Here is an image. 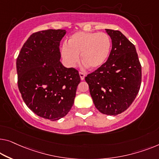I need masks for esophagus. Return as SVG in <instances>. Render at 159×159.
<instances>
[{"label": "esophagus", "mask_w": 159, "mask_h": 159, "mask_svg": "<svg viewBox=\"0 0 159 159\" xmlns=\"http://www.w3.org/2000/svg\"><path fill=\"white\" fill-rule=\"evenodd\" d=\"M79 75H80V79H81V80H84V79H85V76H86V74H85V73L79 72Z\"/></svg>", "instance_id": "obj_1"}]
</instances>
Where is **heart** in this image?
<instances>
[{"mask_svg": "<svg viewBox=\"0 0 159 159\" xmlns=\"http://www.w3.org/2000/svg\"><path fill=\"white\" fill-rule=\"evenodd\" d=\"M111 48V38L106 33L79 31L69 37L67 45L62 48V56L68 66H75L80 53L85 64L91 69H97L108 60Z\"/></svg>", "mask_w": 159, "mask_h": 159, "instance_id": "obj_1", "label": "heart"}]
</instances>
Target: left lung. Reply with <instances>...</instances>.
Here are the masks:
<instances>
[{"mask_svg":"<svg viewBox=\"0 0 159 159\" xmlns=\"http://www.w3.org/2000/svg\"><path fill=\"white\" fill-rule=\"evenodd\" d=\"M112 48L104 65L85 78L96 108L116 116L136 98L141 84V66L135 46L119 30L106 29Z\"/></svg>","mask_w":159,"mask_h":159,"instance_id":"1","label":"left lung"}]
</instances>
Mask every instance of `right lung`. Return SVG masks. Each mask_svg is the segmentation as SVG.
Instances as JSON below:
<instances>
[{
    "instance_id": "1",
    "label": "right lung",
    "mask_w": 159,
    "mask_h": 159,
    "mask_svg": "<svg viewBox=\"0 0 159 159\" xmlns=\"http://www.w3.org/2000/svg\"><path fill=\"white\" fill-rule=\"evenodd\" d=\"M66 30L49 29L33 34L16 60L18 86L23 100L40 117L57 120L71 109L79 71L61 63L60 41Z\"/></svg>"
}]
</instances>
